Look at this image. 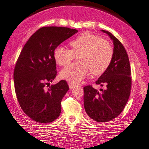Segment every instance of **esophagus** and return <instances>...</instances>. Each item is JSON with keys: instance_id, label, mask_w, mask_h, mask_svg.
<instances>
[{"instance_id": "34e87169", "label": "esophagus", "mask_w": 149, "mask_h": 149, "mask_svg": "<svg viewBox=\"0 0 149 149\" xmlns=\"http://www.w3.org/2000/svg\"><path fill=\"white\" fill-rule=\"evenodd\" d=\"M69 88H70V89H73V88H75V86H76V85H74V84H73L69 83Z\"/></svg>"}]
</instances>
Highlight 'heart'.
<instances>
[{
	"label": "heart",
	"mask_w": 149,
	"mask_h": 149,
	"mask_svg": "<svg viewBox=\"0 0 149 149\" xmlns=\"http://www.w3.org/2000/svg\"><path fill=\"white\" fill-rule=\"evenodd\" d=\"M71 49L58 46L54 51V58L59 65H68L74 55L78 56L79 63H72L61 71L63 79L78 83L88 76L89 70L93 75H100L111 63L113 49L107 41L98 36L84 32L70 41Z\"/></svg>",
	"instance_id": "b5f03b06"
}]
</instances>
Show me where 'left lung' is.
Returning <instances> with one entry per match:
<instances>
[{
  "label": "left lung",
  "mask_w": 149,
  "mask_h": 149,
  "mask_svg": "<svg viewBox=\"0 0 149 149\" xmlns=\"http://www.w3.org/2000/svg\"><path fill=\"white\" fill-rule=\"evenodd\" d=\"M113 42L111 63L95 82L107 88L101 92L91 85L84 87V107L90 119L97 122L113 120L123 111L129 98L131 88V67L127 53L118 38L109 31L102 30Z\"/></svg>",
  "instance_id": "8db88e82"
}]
</instances>
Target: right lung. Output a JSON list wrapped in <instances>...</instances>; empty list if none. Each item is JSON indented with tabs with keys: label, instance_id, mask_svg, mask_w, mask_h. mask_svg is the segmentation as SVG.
Instances as JSON below:
<instances>
[{
	"label": "right lung",
	"instance_id": "1",
	"mask_svg": "<svg viewBox=\"0 0 149 149\" xmlns=\"http://www.w3.org/2000/svg\"><path fill=\"white\" fill-rule=\"evenodd\" d=\"M77 32L68 27H42L20 52L14 71L15 91L22 111L36 122L50 123L61 114L62 99L69 89L67 82L61 80L47 91L44 87L57 74L54 49Z\"/></svg>",
	"mask_w": 149,
	"mask_h": 149
}]
</instances>
